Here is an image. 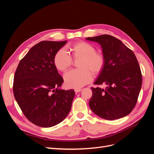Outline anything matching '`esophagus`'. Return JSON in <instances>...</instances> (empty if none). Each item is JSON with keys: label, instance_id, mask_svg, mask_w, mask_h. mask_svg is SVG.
<instances>
[{"label": "esophagus", "instance_id": "1", "mask_svg": "<svg viewBox=\"0 0 154 154\" xmlns=\"http://www.w3.org/2000/svg\"><path fill=\"white\" fill-rule=\"evenodd\" d=\"M81 91H82L81 88H75V89H74V91H75V92H76V93L80 92Z\"/></svg>", "mask_w": 154, "mask_h": 154}]
</instances>
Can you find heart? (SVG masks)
Masks as SVG:
<instances>
[{
  "label": "heart",
  "instance_id": "heart-1",
  "mask_svg": "<svg viewBox=\"0 0 154 154\" xmlns=\"http://www.w3.org/2000/svg\"><path fill=\"white\" fill-rule=\"evenodd\" d=\"M71 57L63 49L56 53L53 62L59 71L66 72L71 67L74 60H79L78 67L80 69L72 70L65 74V85L70 88H80L92 80V73L97 75L105 67L104 55L96 52V48L86 42H78L70 46Z\"/></svg>",
  "mask_w": 154,
  "mask_h": 154
}]
</instances>
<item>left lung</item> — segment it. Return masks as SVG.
Returning a JSON list of instances; mask_svg holds the SVG:
<instances>
[{"label": "left lung", "mask_w": 154, "mask_h": 154, "mask_svg": "<svg viewBox=\"0 0 154 154\" xmlns=\"http://www.w3.org/2000/svg\"><path fill=\"white\" fill-rule=\"evenodd\" d=\"M101 45L105 65L94 82L106 84L103 89L92 87L89 106L100 118L114 120L123 118L136 106L142 85V74L133 51L109 35L88 37Z\"/></svg>", "instance_id": "8db88e82"}]
</instances>
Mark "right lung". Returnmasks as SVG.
Segmentation results:
<instances>
[{"label": "right lung", "instance_id": "add662e5", "mask_svg": "<svg viewBox=\"0 0 154 154\" xmlns=\"http://www.w3.org/2000/svg\"><path fill=\"white\" fill-rule=\"evenodd\" d=\"M67 43L42 41L28 51L18 65L13 94L23 114L40 127L61 123L71 109L74 90L60 88L63 82L54 65V57Z\"/></svg>", "mask_w": 154, "mask_h": 154}]
</instances>
